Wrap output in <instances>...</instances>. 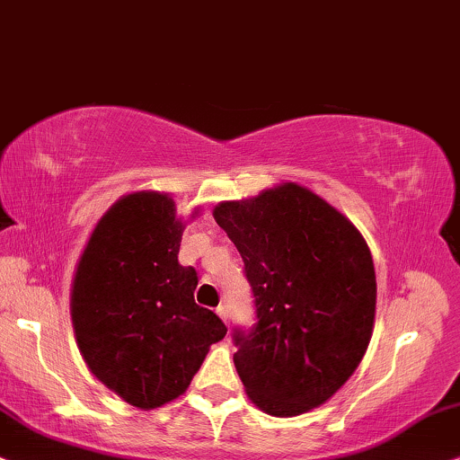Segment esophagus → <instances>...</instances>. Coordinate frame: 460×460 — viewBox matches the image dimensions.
Returning <instances> with one entry per match:
<instances>
[{
  "label": "esophagus",
  "instance_id": "34e87169",
  "mask_svg": "<svg viewBox=\"0 0 460 460\" xmlns=\"http://www.w3.org/2000/svg\"><path fill=\"white\" fill-rule=\"evenodd\" d=\"M217 314H218L220 320H223V322L226 323V317H229V314H226V307H225V305H218V307H217Z\"/></svg>",
  "mask_w": 460,
  "mask_h": 460
}]
</instances>
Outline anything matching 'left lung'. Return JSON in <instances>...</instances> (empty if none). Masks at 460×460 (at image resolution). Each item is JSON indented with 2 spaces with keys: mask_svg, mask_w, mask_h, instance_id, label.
<instances>
[{
  "mask_svg": "<svg viewBox=\"0 0 460 460\" xmlns=\"http://www.w3.org/2000/svg\"><path fill=\"white\" fill-rule=\"evenodd\" d=\"M212 214L240 250L254 294L256 323L234 330L248 397L271 416L322 406L372 339L376 275L368 243L345 214L296 182L220 201Z\"/></svg>",
  "mask_w": 460,
  "mask_h": 460,
  "instance_id": "8db88e82",
  "label": "left lung"
}]
</instances>
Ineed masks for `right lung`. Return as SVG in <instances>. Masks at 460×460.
Listing matches in <instances>:
<instances>
[{
    "label": "right lung",
    "mask_w": 460,
    "mask_h": 460,
    "mask_svg": "<svg viewBox=\"0 0 460 460\" xmlns=\"http://www.w3.org/2000/svg\"><path fill=\"white\" fill-rule=\"evenodd\" d=\"M185 223L166 193L137 191L98 220L71 286V322L92 375L140 410L176 400L226 326L193 298Z\"/></svg>",
    "instance_id": "add662e5"
}]
</instances>
